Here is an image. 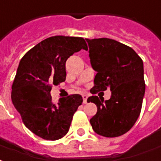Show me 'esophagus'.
Listing matches in <instances>:
<instances>
[{"mask_svg": "<svg viewBox=\"0 0 161 161\" xmlns=\"http://www.w3.org/2000/svg\"><path fill=\"white\" fill-rule=\"evenodd\" d=\"M82 97H83V100H84V101H83V102H84V104H85V103H87V99H88V96L84 94V95H83V96H82Z\"/></svg>", "mask_w": 161, "mask_h": 161, "instance_id": "esophagus-1", "label": "esophagus"}]
</instances>
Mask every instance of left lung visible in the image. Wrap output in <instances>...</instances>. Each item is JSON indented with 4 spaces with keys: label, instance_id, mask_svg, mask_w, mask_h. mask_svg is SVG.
<instances>
[{
    "label": "left lung",
    "instance_id": "left-lung-1",
    "mask_svg": "<svg viewBox=\"0 0 161 161\" xmlns=\"http://www.w3.org/2000/svg\"><path fill=\"white\" fill-rule=\"evenodd\" d=\"M92 68L97 72L96 94L110 89L109 100L90 96L97 113L90 119L94 131L106 137H116L129 131L141 113L145 94L143 62L131 47L109 38L85 39Z\"/></svg>",
    "mask_w": 161,
    "mask_h": 161
}]
</instances>
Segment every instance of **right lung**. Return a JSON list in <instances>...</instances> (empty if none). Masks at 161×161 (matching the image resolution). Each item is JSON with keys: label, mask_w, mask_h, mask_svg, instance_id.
I'll return each mask as SVG.
<instances>
[{"label": "right lung", "mask_w": 161, "mask_h": 161, "mask_svg": "<svg viewBox=\"0 0 161 161\" xmlns=\"http://www.w3.org/2000/svg\"><path fill=\"white\" fill-rule=\"evenodd\" d=\"M81 49L84 38L55 36L36 44L24 55L12 86V102L25 125L46 140H58L68 132L73 114L82 104L80 95L52 102V85L65 80V62Z\"/></svg>", "instance_id": "obj_1"}]
</instances>
